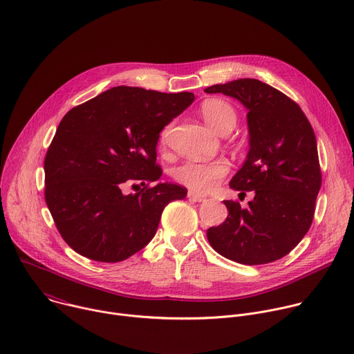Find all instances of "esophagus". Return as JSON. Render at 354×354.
<instances>
[{
  "label": "esophagus",
  "mask_w": 354,
  "mask_h": 354,
  "mask_svg": "<svg viewBox=\"0 0 354 354\" xmlns=\"http://www.w3.org/2000/svg\"><path fill=\"white\" fill-rule=\"evenodd\" d=\"M187 197H189L190 200H193V201H205V200H206V196L200 194V193H197V192H193V190H190V192L187 193Z\"/></svg>",
  "instance_id": "obj_1"
}]
</instances>
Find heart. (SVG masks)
I'll use <instances>...</instances> for the list:
<instances>
[{
  "instance_id": "obj_1",
  "label": "heart",
  "mask_w": 354,
  "mask_h": 354,
  "mask_svg": "<svg viewBox=\"0 0 354 354\" xmlns=\"http://www.w3.org/2000/svg\"><path fill=\"white\" fill-rule=\"evenodd\" d=\"M203 120L217 133H230L236 123L235 109L223 99H207L200 106ZM172 124H168L161 133V141L165 142ZM228 164L224 160H214L207 162L186 161L172 171L174 179L196 192L207 193L213 190L218 182L227 175Z\"/></svg>"
}]
</instances>
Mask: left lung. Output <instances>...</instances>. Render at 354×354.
<instances>
[{
	"instance_id": "8db88e82",
	"label": "left lung",
	"mask_w": 354,
	"mask_h": 354,
	"mask_svg": "<svg viewBox=\"0 0 354 354\" xmlns=\"http://www.w3.org/2000/svg\"><path fill=\"white\" fill-rule=\"evenodd\" d=\"M246 108L249 151L230 186L254 192L249 207L224 200L227 220L207 230L213 249L242 265L281 259L308 232L321 189L314 130L301 108L276 88L254 78L212 85Z\"/></svg>"
}]
</instances>
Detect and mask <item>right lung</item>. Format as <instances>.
Wrapping results in <instances>:
<instances>
[{
  "label": "right lung",
  "instance_id": "right-lung-1",
  "mask_svg": "<svg viewBox=\"0 0 354 354\" xmlns=\"http://www.w3.org/2000/svg\"><path fill=\"white\" fill-rule=\"evenodd\" d=\"M193 100L192 92L122 85L63 118L44 158V198L77 254L106 263L130 258L154 238L165 206L186 197V187L158 182L156 161L161 130ZM129 181L145 187L123 195Z\"/></svg>",
  "mask_w": 354,
  "mask_h": 354
}]
</instances>
